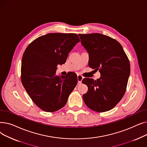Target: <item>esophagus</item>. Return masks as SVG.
I'll return each instance as SVG.
<instances>
[{
	"label": "esophagus",
	"mask_w": 147,
	"mask_h": 147,
	"mask_svg": "<svg viewBox=\"0 0 147 147\" xmlns=\"http://www.w3.org/2000/svg\"><path fill=\"white\" fill-rule=\"evenodd\" d=\"M83 79V77L80 75V74H78V84H80L82 83V81Z\"/></svg>",
	"instance_id": "esophagus-1"
}]
</instances>
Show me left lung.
Segmentation results:
<instances>
[{
	"label": "left lung",
	"instance_id": "left-lung-1",
	"mask_svg": "<svg viewBox=\"0 0 147 147\" xmlns=\"http://www.w3.org/2000/svg\"><path fill=\"white\" fill-rule=\"evenodd\" d=\"M81 43L89 53V66L99 70V79H83L88 87L83 95L90 109L96 112L109 111L124 96L130 75V63L120 43L99 33L79 34Z\"/></svg>",
	"mask_w": 147,
	"mask_h": 147
}]
</instances>
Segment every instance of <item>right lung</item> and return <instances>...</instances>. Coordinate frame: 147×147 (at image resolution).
<instances>
[{
    "mask_svg": "<svg viewBox=\"0 0 147 147\" xmlns=\"http://www.w3.org/2000/svg\"><path fill=\"white\" fill-rule=\"evenodd\" d=\"M80 42L74 33H49L30 43L22 58L21 79L30 98L46 112H54L66 104L78 83L74 73L56 74L58 64L65 63L68 53Z\"/></svg>",
    "mask_w": 147,
    "mask_h": 147,
    "instance_id": "right-lung-1",
    "label": "right lung"
}]
</instances>
